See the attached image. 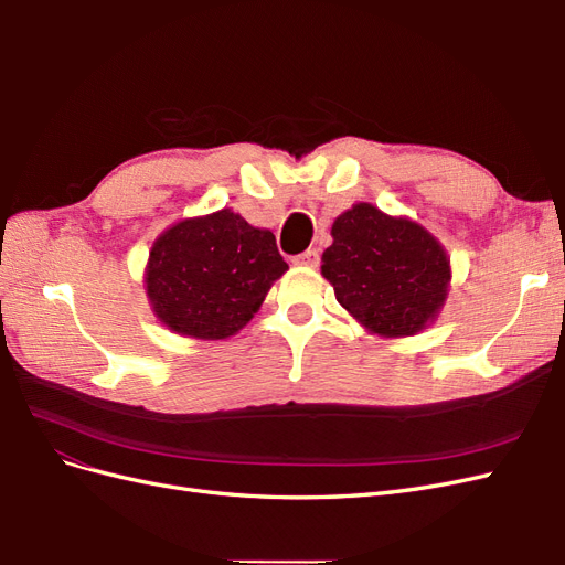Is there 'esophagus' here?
Here are the masks:
<instances>
[{
  "label": "esophagus",
  "instance_id": "34e87169",
  "mask_svg": "<svg viewBox=\"0 0 565 565\" xmlns=\"http://www.w3.org/2000/svg\"><path fill=\"white\" fill-rule=\"evenodd\" d=\"M297 266H318V262H320V254H318V249H306V252H301V254H297L295 259H292Z\"/></svg>",
  "mask_w": 565,
  "mask_h": 565
}]
</instances>
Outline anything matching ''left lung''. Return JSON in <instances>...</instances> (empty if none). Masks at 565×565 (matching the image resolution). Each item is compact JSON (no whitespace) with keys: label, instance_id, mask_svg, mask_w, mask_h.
I'll use <instances>...</instances> for the list:
<instances>
[{"label":"left lung","instance_id":"1","mask_svg":"<svg viewBox=\"0 0 565 565\" xmlns=\"http://www.w3.org/2000/svg\"><path fill=\"white\" fill-rule=\"evenodd\" d=\"M332 237L320 270L337 301L367 330L409 337L438 313L450 262L422 226L361 202L334 221Z\"/></svg>","mask_w":565,"mask_h":565}]
</instances>
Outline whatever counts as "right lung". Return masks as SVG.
I'll list each match as a JSON object with an SVG mask.
<instances>
[{
  "mask_svg": "<svg viewBox=\"0 0 565 565\" xmlns=\"http://www.w3.org/2000/svg\"><path fill=\"white\" fill-rule=\"evenodd\" d=\"M287 270L276 235L221 210L185 218L152 245L146 287L169 330L226 339L259 311L273 280Z\"/></svg>",
  "mask_w": 565,
  "mask_h": 565,
  "instance_id": "obj_1",
  "label": "right lung"
}]
</instances>
